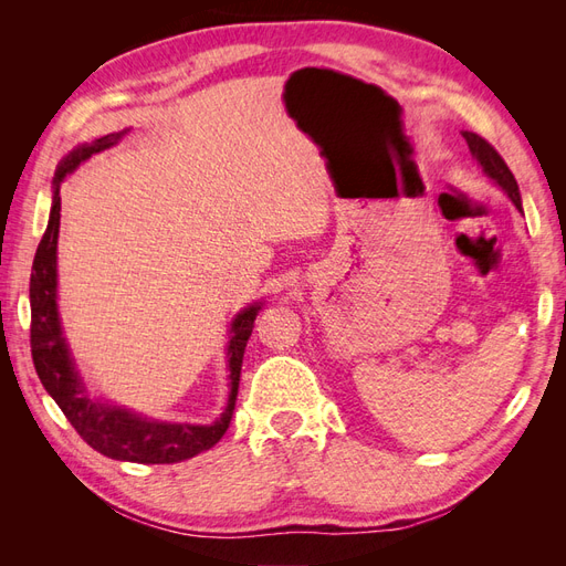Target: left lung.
<instances>
[{
	"mask_svg": "<svg viewBox=\"0 0 566 566\" xmlns=\"http://www.w3.org/2000/svg\"><path fill=\"white\" fill-rule=\"evenodd\" d=\"M462 136H465V142H468V146H470V153H472V158L476 160V165L482 167V172L501 188V191L512 200V205H515V208L520 210V212H524L522 210V196H520V186H517V179H515V175L510 172V167L505 165V160L499 156V153H495V148L486 142V139H482V136L479 134H474V132H462Z\"/></svg>",
	"mask_w": 566,
	"mask_h": 566,
	"instance_id": "8db88e82",
	"label": "left lung"
}]
</instances>
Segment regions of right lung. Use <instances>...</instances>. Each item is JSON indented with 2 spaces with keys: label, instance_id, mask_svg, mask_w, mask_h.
Masks as SVG:
<instances>
[{
  "label": "right lung",
  "instance_id": "1",
  "mask_svg": "<svg viewBox=\"0 0 566 566\" xmlns=\"http://www.w3.org/2000/svg\"><path fill=\"white\" fill-rule=\"evenodd\" d=\"M127 129L111 132L92 144L75 146L59 163L54 181H51V210L49 224L35 252L30 273V347L32 361L49 397L59 403L77 434L98 453L113 460L144 462V465H165V462H181L202 451H210L224 437L235 408L238 382H241V366L245 345L254 328V318L262 310V302H252L238 312L229 325L227 342V380L229 397L227 408L210 424L193 422H167L148 418L136 410L113 403L108 399L92 397L87 382L75 364V356L67 345L63 323L59 314V227H61V184L67 175L90 160L94 153L113 148Z\"/></svg>",
  "mask_w": 566,
  "mask_h": 566
}]
</instances>
